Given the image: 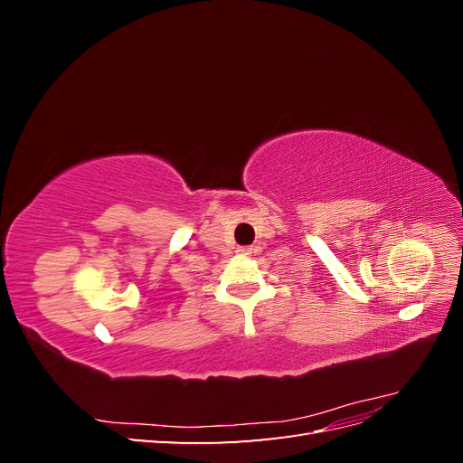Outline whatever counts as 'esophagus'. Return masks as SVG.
<instances>
[{
  "instance_id": "obj_1",
  "label": "esophagus",
  "mask_w": 463,
  "mask_h": 463,
  "mask_svg": "<svg viewBox=\"0 0 463 463\" xmlns=\"http://www.w3.org/2000/svg\"><path fill=\"white\" fill-rule=\"evenodd\" d=\"M237 253H240V255H250V253H253V247H237Z\"/></svg>"
}]
</instances>
